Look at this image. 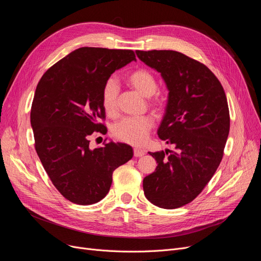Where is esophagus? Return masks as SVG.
<instances>
[{
	"instance_id": "34e87169",
	"label": "esophagus",
	"mask_w": 261,
	"mask_h": 261,
	"mask_svg": "<svg viewBox=\"0 0 261 261\" xmlns=\"http://www.w3.org/2000/svg\"><path fill=\"white\" fill-rule=\"evenodd\" d=\"M133 154H134V156H143L145 154V151H144V150H142V149L134 148Z\"/></svg>"
}]
</instances>
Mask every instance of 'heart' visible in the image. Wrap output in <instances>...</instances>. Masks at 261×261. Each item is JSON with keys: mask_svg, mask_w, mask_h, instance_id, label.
<instances>
[{"mask_svg": "<svg viewBox=\"0 0 261 261\" xmlns=\"http://www.w3.org/2000/svg\"><path fill=\"white\" fill-rule=\"evenodd\" d=\"M127 82L135 91L145 97H151L158 90L155 76L146 68H138L127 75ZM119 89L114 79H109L102 88L101 105L109 116L117 113V98ZM153 119L150 116L127 117L121 119L113 127V135L123 143L133 146H142L147 142L148 134L152 129Z\"/></svg>", "mask_w": 261, "mask_h": 261, "instance_id": "b5f03b06", "label": "heart"}]
</instances>
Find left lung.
I'll return each instance as SVG.
<instances>
[{
	"label": "left lung",
	"mask_w": 261,
	"mask_h": 261,
	"mask_svg": "<svg viewBox=\"0 0 261 261\" xmlns=\"http://www.w3.org/2000/svg\"><path fill=\"white\" fill-rule=\"evenodd\" d=\"M159 72L168 90L160 139L175 151L149 152L158 166L143 181L144 194L161 208L193 201L220 165L229 132V112L220 81L207 66L175 50H136Z\"/></svg>",
	"instance_id": "1"
}]
</instances>
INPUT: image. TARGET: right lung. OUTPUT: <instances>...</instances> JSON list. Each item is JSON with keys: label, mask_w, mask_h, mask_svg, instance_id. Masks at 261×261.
<instances>
[{"label": "right lung", "mask_w": 261, "mask_h": 261, "mask_svg": "<svg viewBox=\"0 0 261 261\" xmlns=\"http://www.w3.org/2000/svg\"><path fill=\"white\" fill-rule=\"evenodd\" d=\"M136 61L133 50L80 47L40 79L31 111L37 154L59 193L79 205L99 202L113 171L133 156L132 147L110 141L91 149L93 132H105L101 92L111 75Z\"/></svg>", "instance_id": "obj_1"}]
</instances>
